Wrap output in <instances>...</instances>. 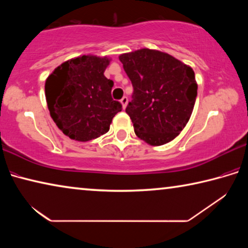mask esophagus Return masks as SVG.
Listing matches in <instances>:
<instances>
[{
  "label": "esophagus",
  "instance_id": "34e87169",
  "mask_svg": "<svg viewBox=\"0 0 248 248\" xmlns=\"http://www.w3.org/2000/svg\"><path fill=\"white\" fill-rule=\"evenodd\" d=\"M120 103H121V105H123V108L124 109L127 107V105H128V97H127V96H124V97L121 98Z\"/></svg>",
  "mask_w": 248,
  "mask_h": 248
}]
</instances>
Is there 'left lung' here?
<instances>
[{
	"instance_id": "left-lung-1",
	"label": "left lung",
	"mask_w": 248,
	"mask_h": 248,
	"mask_svg": "<svg viewBox=\"0 0 248 248\" xmlns=\"http://www.w3.org/2000/svg\"><path fill=\"white\" fill-rule=\"evenodd\" d=\"M119 60L133 86L125 112L134 132L151 145L174 140L195 106L194 70L169 53L146 48L120 54Z\"/></svg>"
}]
</instances>
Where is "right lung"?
<instances>
[{"mask_svg":"<svg viewBox=\"0 0 248 248\" xmlns=\"http://www.w3.org/2000/svg\"><path fill=\"white\" fill-rule=\"evenodd\" d=\"M110 60L92 54L71 59L46 79L50 116L70 139L86 142L108 132L123 106L111 97L114 82L104 75Z\"/></svg>","mask_w":248,"mask_h":248,"instance_id":"1","label":"right lung"}]
</instances>
